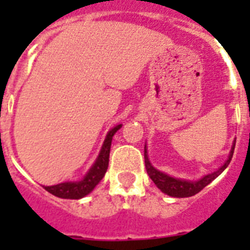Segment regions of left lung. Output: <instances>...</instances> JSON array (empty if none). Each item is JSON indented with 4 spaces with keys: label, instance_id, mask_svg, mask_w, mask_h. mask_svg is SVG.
<instances>
[{
    "label": "left lung",
    "instance_id": "obj_1",
    "mask_svg": "<svg viewBox=\"0 0 250 250\" xmlns=\"http://www.w3.org/2000/svg\"><path fill=\"white\" fill-rule=\"evenodd\" d=\"M233 149H235V145H233L232 150L229 153V160L226 161V164L223 165L219 170L213 172V174L206 175V176H204V178H202L201 180H198V182H187V180H180V179L171 178L168 175L156 170V168L150 165V162H149L148 154H146V149L144 150L145 167H146V172H148L149 178L152 179L153 182H154V184H156L164 193L168 194V196H172V197H190V196H194V194L198 193L200 190L204 189L208 184H210L214 179L217 178V176H219V175L223 172V170L229 166L231 160H232Z\"/></svg>",
    "mask_w": 250,
    "mask_h": 250
}]
</instances>
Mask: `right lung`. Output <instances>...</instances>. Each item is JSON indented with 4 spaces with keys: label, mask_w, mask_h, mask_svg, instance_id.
<instances>
[{
    "label": "right lung",
    "mask_w": 250,
    "mask_h": 250,
    "mask_svg": "<svg viewBox=\"0 0 250 250\" xmlns=\"http://www.w3.org/2000/svg\"><path fill=\"white\" fill-rule=\"evenodd\" d=\"M122 125L114 127L113 129H110L107 136L105 139V143L102 145L101 153L98 156L96 164L92 166L88 174L85 175V178L82 182L78 183H61L57 186L44 187L45 189L48 190L49 193L54 194L57 197L61 198H71V200H78L89 193L93 190V188L97 186L100 180L104 178L107 166H109V154H110V146H111V140H113L114 133L117 132L118 129L121 128Z\"/></svg>",
    "instance_id": "right-lung-1"
}]
</instances>
